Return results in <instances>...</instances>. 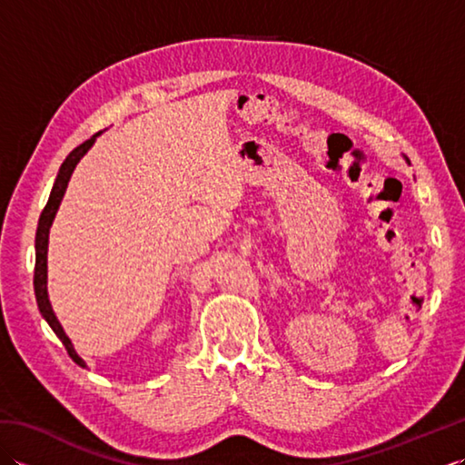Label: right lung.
Here are the masks:
<instances>
[{
	"label": "right lung",
	"mask_w": 465,
	"mask_h": 465,
	"mask_svg": "<svg viewBox=\"0 0 465 465\" xmlns=\"http://www.w3.org/2000/svg\"><path fill=\"white\" fill-rule=\"evenodd\" d=\"M100 134H102V132H100ZM100 134L92 135L90 140H85L82 145H77L75 150L65 157V162L62 163V167H59V173H57V177H55V183H54V187H52V193H49V200H47V203H45V207H44L42 215H39L37 233H35L34 290H35L37 308H39V312H42L45 322L49 323V328H52V330L55 331L57 338L62 340V343L65 345L69 358H72L77 365H82V368H85V361L80 358V355L75 353L74 345H72V340L67 338L64 328H62V323L57 322L55 313H54V310H52V303H49V298H47V242H49V227H52L54 217H55V213H57V207H59V203H62V200H64V193H65V187H67L69 177H72L77 162H80L82 157L87 153V150H90V147L94 145L95 137L100 135Z\"/></svg>",
	"instance_id": "1"
}]
</instances>
